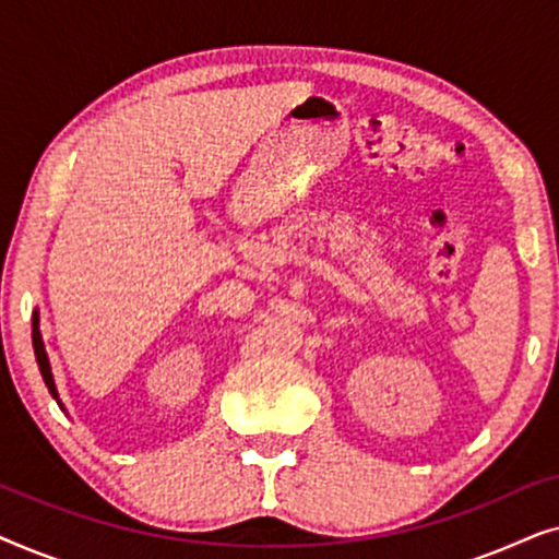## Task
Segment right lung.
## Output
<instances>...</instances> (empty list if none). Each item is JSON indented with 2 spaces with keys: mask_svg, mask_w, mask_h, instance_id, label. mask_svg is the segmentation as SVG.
I'll use <instances>...</instances> for the list:
<instances>
[{
  "mask_svg": "<svg viewBox=\"0 0 559 559\" xmlns=\"http://www.w3.org/2000/svg\"><path fill=\"white\" fill-rule=\"evenodd\" d=\"M33 346H35V358H37V366H40V373L45 379V386H48V392L52 394V400L60 404V409L66 412L63 402H60L58 396V386H56V379H52V369H50V358H48V350H45V343H43V335H40V316H37V310L33 312Z\"/></svg>",
  "mask_w": 559,
  "mask_h": 559,
  "instance_id": "obj_1",
  "label": "right lung"
}]
</instances>
